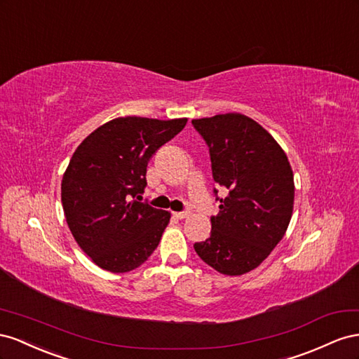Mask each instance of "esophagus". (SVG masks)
<instances>
[{
    "mask_svg": "<svg viewBox=\"0 0 359 359\" xmlns=\"http://www.w3.org/2000/svg\"><path fill=\"white\" fill-rule=\"evenodd\" d=\"M189 215V212H172V217L176 218V219H183V218H187Z\"/></svg>",
    "mask_w": 359,
    "mask_h": 359,
    "instance_id": "1",
    "label": "esophagus"
}]
</instances>
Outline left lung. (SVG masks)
Listing matches in <instances>:
<instances>
[{
    "instance_id": "1",
    "label": "left lung",
    "mask_w": 359,
    "mask_h": 359,
    "mask_svg": "<svg viewBox=\"0 0 359 359\" xmlns=\"http://www.w3.org/2000/svg\"><path fill=\"white\" fill-rule=\"evenodd\" d=\"M210 153L212 176L225 188L210 238L194 243L200 259L224 275H243L276 247L293 212L294 183L284 150L257 121L239 114L192 120Z\"/></svg>"
}]
</instances>
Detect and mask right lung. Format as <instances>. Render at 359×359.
Wrapping results in <instances>:
<instances>
[{
  "label": "right lung",
  "mask_w": 359,
  "mask_h": 359,
  "mask_svg": "<svg viewBox=\"0 0 359 359\" xmlns=\"http://www.w3.org/2000/svg\"><path fill=\"white\" fill-rule=\"evenodd\" d=\"M188 118L118 117L81 142L61 180V203L76 243L99 268L134 271L156 250L171 215L137 201L156 150Z\"/></svg>",
  "instance_id": "add662e5"
}]
</instances>
